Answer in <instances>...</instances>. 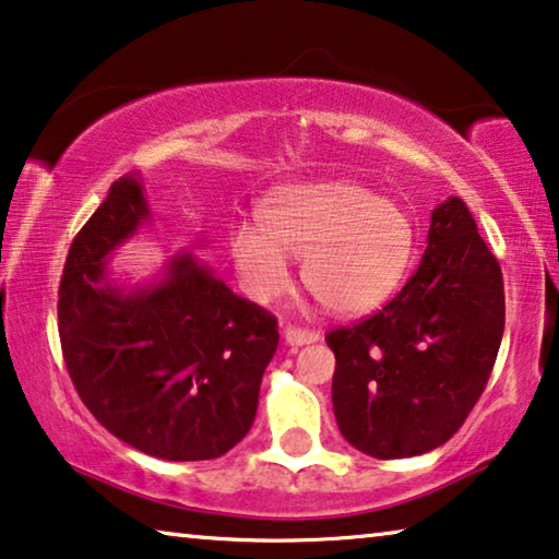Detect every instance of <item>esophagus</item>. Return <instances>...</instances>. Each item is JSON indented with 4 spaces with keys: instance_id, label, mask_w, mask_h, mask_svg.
<instances>
[{
    "instance_id": "1",
    "label": "esophagus",
    "mask_w": 559,
    "mask_h": 559,
    "mask_svg": "<svg viewBox=\"0 0 559 559\" xmlns=\"http://www.w3.org/2000/svg\"><path fill=\"white\" fill-rule=\"evenodd\" d=\"M283 340L290 347H304V344H313L321 340L319 332H313V329H301V326H286L283 329Z\"/></svg>"
}]
</instances>
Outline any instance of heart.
Returning <instances> with one entry per match:
<instances>
[{
  "label": "heart",
  "instance_id": "b5f03b06",
  "mask_svg": "<svg viewBox=\"0 0 559 559\" xmlns=\"http://www.w3.org/2000/svg\"><path fill=\"white\" fill-rule=\"evenodd\" d=\"M258 223L235 227L230 255L261 304L288 288V255L301 258L304 286L340 317L377 309L411 269L413 217L347 179L278 187L258 207Z\"/></svg>",
  "mask_w": 559,
  "mask_h": 559
}]
</instances>
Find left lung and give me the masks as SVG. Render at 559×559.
<instances>
[{"label":"left lung","mask_w":559,"mask_h":559,"mask_svg":"<svg viewBox=\"0 0 559 559\" xmlns=\"http://www.w3.org/2000/svg\"><path fill=\"white\" fill-rule=\"evenodd\" d=\"M504 334L499 261L459 198L430 217L418 271L392 301L326 334L336 426L372 459L443 445L489 382Z\"/></svg>","instance_id":"1"}]
</instances>
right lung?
<instances>
[{
  "mask_svg": "<svg viewBox=\"0 0 559 559\" xmlns=\"http://www.w3.org/2000/svg\"><path fill=\"white\" fill-rule=\"evenodd\" d=\"M148 219L141 177L126 175L75 235L58 298L62 357L108 433L164 461L217 459L253 426L278 321L187 250L152 283H116L108 261Z\"/></svg>",
  "mask_w": 559,
  "mask_h": 559,
  "instance_id": "right-lung-1",
  "label": "right lung"
}]
</instances>
